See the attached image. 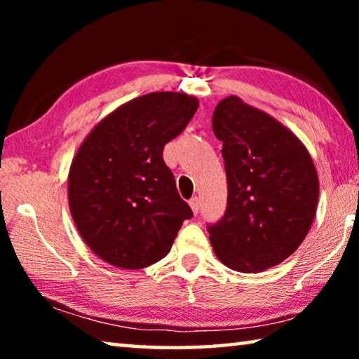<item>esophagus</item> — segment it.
<instances>
[{
  "label": "esophagus",
  "instance_id": "esophagus-1",
  "mask_svg": "<svg viewBox=\"0 0 359 359\" xmlns=\"http://www.w3.org/2000/svg\"><path fill=\"white\" fill-rule=\"evenodd\" d=\"M188 204H190V208H191V210H193V214L196 215L198 214V210H199V198H191L190 201H188Z\"/></svg>",
  "mask_w": 359,
  "mask_h": 359
}]
</instances>
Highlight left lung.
<instances>
[{
	"instance_id": "8db88e82",
	"label": "left lung",
	"mask_w": 359,
	"mask_h": 359,
	"mask_svg": "<svg viewBox=\"0 0 359 359\" xmlns=\"http://www.w3.org/2000/svg\"><path fill=\"white\" fill-rule=\"evenodd\" d=\"M223 142L228 205L209 226L217 258L257 274L280 264L306 239L318 205V174L299 137L272 115L228 96L212 115Z\"/></svg>"
}]
</instances>
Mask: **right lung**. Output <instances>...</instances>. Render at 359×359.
Returning a JSON list of instances; mask_svg holds the SVG:
<instances>
[{
  "label": "right lung",
  "instance_id": "obj_1",
  "mask_svg": "<svg viewBox=\"0 0 359 359\" xmlns=\"http://www.w3.org/2000/svg\"><path fill=\"white\" fill-rule=\"evenodd\" d=\"M198 106V98L179 92L137 96L101 118L77 149L68 174L69 210L102 261L121 269L154 264L191 218L163 149Z\"/></svg>",
  "mask_w": 359,
  "mask_h": 359
}]
</instances>
